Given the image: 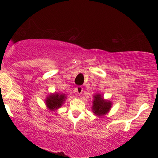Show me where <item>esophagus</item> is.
<instances>
[{
	"label": "esophagus",
	"instance_id": "1",
	"mask_svg": "<svg viewBox=\"0 0 158 158\" xmlns=\"http://www.w3.org/2000/svg\"><path fill=\"white\" fill-rule=\"evenodd\" d=\"M75 92L77 95H81L82 92V88L81 86H77L76 89H75Z\"/></svg>",
	"mask_w": 158,
	"mask_h": 158
}]
</instances>
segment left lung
Masks as SVG:
<instances>
[{"label":"left lung","instance_id":"1","mask_svg":"<svg viewBox=\"0 0 158 158\" xmlns=\"http://www.w3.org/2000/svg\"><path fill=\"white\" fill-rule=\"evenodd\" d=\"M93 98L92 109L94 114L99 117L107 114L112 106L111 102L104 99L102 95L99 93L95 94Z\"/></svg>","mask_w":158,"mask_h":158}]
</instances>
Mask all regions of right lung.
Wrapping results in <instances>:
<instances>
[{
	"label": "right lung",
	"mask_w": 158,
	"mask_h": 158,
	"mask_svg": "<svg viewBox=\"0 0 158 158\" xmlns=\"http://www.w3.org/2000/svg\"><path fill=\"white\" fill-rule=\"evenodd\" d=\"M66 98L65 94L55 93L50 94L46 99V105L50 111H55L62 106Z\"/></svg>",
	"instance_id": "obj_1"
}]
</instances>
